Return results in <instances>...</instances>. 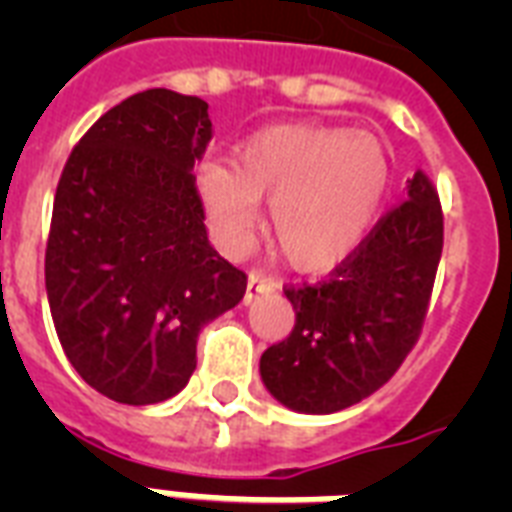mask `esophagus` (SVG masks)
<instances>
[{
    "instance_id": "obj_1",
    "label": "esophagus",
    "mask_w": 512,
    "mask_h": 512,
    "mask_svg": "<svg viewBox=\"0 0 512 512\" xmlns=\"http://www.w3.org/2000/svg\"><path fill=\"white\" fill-rule=\"evenodd\" d=\"M279 289V281L268 279L265 273L260 271H249V279H247V303H252L255 297L260 295H268V292H276Z\"/></svg>"
}]
</instances>
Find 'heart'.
<instances>
[{"label":"heart","mask_w":512,"mask_h":512,"mask_svg":"<svg viewBox=\"0 0 512 512\" xmlns=\"http://www.w3.org/2000/svg\"><path fill=\"white\" fill-rule=\"evenodd\" d=\"M196 191L217 241L241 252L255 236L260 201H271L276 247L303 271L353 255L390 191V162L372 132L337 124H273L236 148V164L207 156Z\"/></svg>","instance_id":"b5f03b06"}]
</instances>
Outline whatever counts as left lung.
I'll list each match as a JSON object with an SVG mask.
<instances>
[{
	"instance_id": "1",
	"label": "left lung",
	"mask_w": 512,
	"mask_h": 512,
	"mask_svg": "<svg viewBox=\"0 0 512 512\" xmlns=\"http://www.w3.org/2000/svg\"><path fill=\"white\" fill-rule=\"evenodd\" d=\"M444 247L436 188L422 172L406 201L319 287L287 289L295 329L260 356V377L279 404L335 414L396 374L420 335Z\"/></svg>"
}]
</instances>
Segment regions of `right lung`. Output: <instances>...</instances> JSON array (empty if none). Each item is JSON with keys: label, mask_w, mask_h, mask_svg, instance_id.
<instances>
[{"label": "right lung", "mask_w": 512, "mask_h": 512, "mask_svg": "<svg viewBox=\"0 0 512 512\" xmlns=\"http://www.w3.org/2000/svg\"><path fill=\"white\" fill-rule=\"evenodd\" d=\"M207 108L164 87L122 100L79 140L55 191L52 324L79 377L119 404L177 396L201 329L247 292V276L209 244L196 193Z\"/></svg>", "instance_id": "obj_1"}]
</instances>
